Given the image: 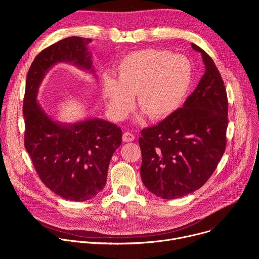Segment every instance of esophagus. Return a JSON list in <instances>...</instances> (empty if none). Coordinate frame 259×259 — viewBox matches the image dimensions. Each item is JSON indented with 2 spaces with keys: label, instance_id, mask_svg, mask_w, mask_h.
I'll return each mask as SVG.
<instances>
[{
  "label": "esophagus",
  "instance_id": "34e87169",
  "mask_svg": "<svg viewBox=\"0 0 259 259\" xmlns=\"http://www.w3.org/2000/svg\"><path fill=\"white\" fill-rule=\"evenodd\" d=\"M122 138H123L124 142H130V141H133L135 139V136L132 133H130V132H125L123 134Z\"/></svg>",
  "mask_w": 259,
  "mask_h": 259
}]
</instances>
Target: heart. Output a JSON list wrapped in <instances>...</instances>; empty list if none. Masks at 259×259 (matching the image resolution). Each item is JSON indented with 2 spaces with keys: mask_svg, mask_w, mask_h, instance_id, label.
I'll return each instance as SVG.
<instances>
[{
  "mask_svg": "<svg viewBox=\"0 0 259 259\" xmlns=\"http://www.w3.org/2000/svg\"><path fill=\"white\" fill-rule=\"evenodd\" d=\"M117 78H102V93L117 120L130 113L136 95L137 106L145 116L159 121L180 106L191 87L193 69L187 57L167 50L144 49L129 53L117 67Z\"/></svg>",
  "mask_w": 259,
  "mask_h": 259,
  "instance_id": "obj_1",
  "label": "heart"
}]
</instances>
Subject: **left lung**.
Here are the masks:
<instances>
[{
  "instance_id": "8db88e82",
  "label": "left lung",
  "mask_w": 259,
  "mask_h": 259,
  "mask_svg": "<svg viewBox=\"0 0 259 259\" xmlns=\"http://www.w3.org/2000/svg\"><path fill=\"white\" fill-rule=\"evenodd\" d=\"M205 72L181 108L157 126L143 129L140 175L157 197L172 200L199 190L226 150L228 96L212 58L200 47Z\"/></svg>"
}]
</instances>
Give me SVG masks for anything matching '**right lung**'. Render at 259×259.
Instances as JSON below:
<instances>
[{"label":"right lung","mask_w":259,"mask_h":259,"mask_svg":"<svg viewBox=\"0 0 259 259\" xmlns=\"http://www.w3.org/2000/svg\"><path fill=\"white\" fill-rule=\"evenodd\" d=\"M90 39L68 36L43 50L31 63L25 84L24 146L45 186L63 199L84 202L105 186L108 165L122 143V130L89 117L75 123L53 119L38 100L46 73L66 62L96 77Z\"/></svg>","instance_id":"add662e5"}]
</instances>
